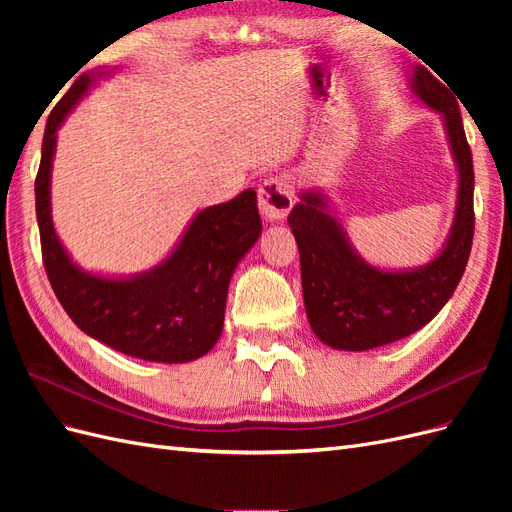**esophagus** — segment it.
I'll list each match as a JSON object with an SVG mask.
<instances>
[{
	"mask_svg": "<svg viewBox=\"0 0 512 512\" xmlns=\"http://www.w3.org/2000/svg\"><path fill=\"white\" fill-rule=\"evenodd\" d=\"M258 205L269 220H284L294 205V185L286 175H273L258 188Z\"/></svg>",
	"mask_w": 512,
	"mask_h": 512,
	"instance_id": "esophagus-1",
	"label": "esophagus"
}]
</instances>
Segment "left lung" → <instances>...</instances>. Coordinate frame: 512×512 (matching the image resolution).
Listing matches in <instances>:
<instances>
[{"instance_id": "8db88e82", "label": "left lung", "mask_w": 512, "mask_h": 512, "mask_svg": "<svg viewBox=\"0 0 512 512\" xmlns=\"http://www.w3.org/2000/svg\"><path fill=\"white\" fill-rule=\"evenodd\" d=\"M414 94L444 115L459 168V196L451 239L427 267L380 271L354 254L320 194L307 192L288 215L299 245L305 312L320 342L337 350H369L423 329L451 299L466 271L474 239V166L459 104L448 85L416 66Z\"/></svg>"}]
</instances>
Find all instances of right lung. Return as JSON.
I'll list each match as a JSON object with an SVG mask.
<instances>
[{"label":"right lung","instance_id":"right-lung-1","mask_svg":"<svg viewBox=\"0 0 512 512\" xmlns=\"http://www.w3.org/2000/svg\"><path fill=\"white\" fill-rule=\"evenodd\" d=\"M89 81V76L74 81L44 130L36 215L46 275L72 322L98 342L143 361H194L220 339L232 271L260 237L256 192L245 190L200 211L177 250L145 275L104 280L76 269L53 230L49 188L55 132Z\"/></svg>","mask_w":512,"mask_h":512}]
</instances>
